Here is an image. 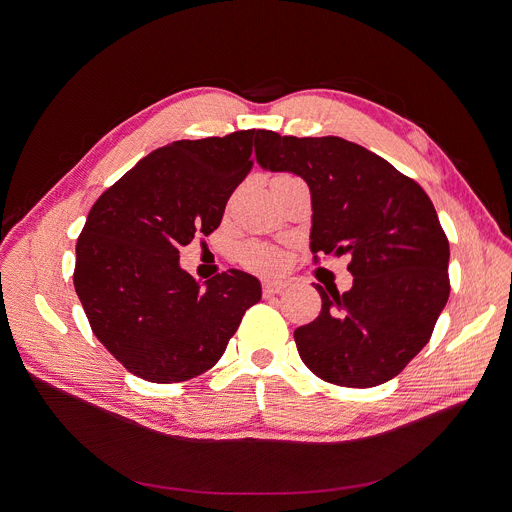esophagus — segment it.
<instances>
[{
  "mask_svg": "<svg viewBox=\"0 0 512 512\" xmlns=\"http://www.w3.org/2000/svg\"><path fill=\"white\" fill-rule=\"evenodd\" d=\"M288 286V282L284 280H263V294L265 297H272V294L282 292Z\"/></svg>",
  "mask_w": 512,
  "mask_h": 512,
  "instance_id": "1",
  "label": "esophagus"
}]
</instances>
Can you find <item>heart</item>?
<instances>
[{"label": "heart", "instance_id": "heart-1", "mask_svg": "<svg viewBox=\"0 0 512 512\" xmlns=\"http://www.w3.org/2000/svg\"><path fill=\"white\" fill-rule=\"evenodd\" d=\"M240 263L251 267V270H276L280 265V253L263 247V245H247L240 249Z\"/></svg>", "mask_w": 512, "mask_h": 512}]
</instances>
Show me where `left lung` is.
I'll list each match as a JSON object with an SVG mask.
<instances>
[{"label": "left lung", "instance_id": "obj_1", "mask_svg": "<svg viewBox=\"0 0 512 512\" xmlns=\"http://www.w3.org/2000/svg\"><path fill=\"white\" fill-rule=\"evenodd\" d=\"M259 166L301 176L311 191V253L351 257L353 288H315L321 311L294 330L303 363L336 386L371 388L429 342L448 301V238L434 203L409 176L340 137L261 130Z\"/></svg>", "mask_w": 512, "mask_h": 512}]
</instances>
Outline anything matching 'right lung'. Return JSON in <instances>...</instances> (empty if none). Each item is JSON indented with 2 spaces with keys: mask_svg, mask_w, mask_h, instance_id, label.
Listing matches in <instances>:
<instances>
[{
  "mask_svg": "<svg viewBox=\"0 0 512 512\" xmlns=\"http://www.w3.org/2000/svg\"><path fill=\"white\" fill-rule=\"evenodd\" d=\"M259 134L159 147L89 211L76 242V294L97 340L147 382H186L211 369L261 299L251 274L228 270L201 286L178 263L180 247L220 226Z\"/></svg>",
  "mask_w": 512,
  "mask_h": 512,
  "instance_id": "right-lung-1",
  "label": "right lung"
}]
</instances>
